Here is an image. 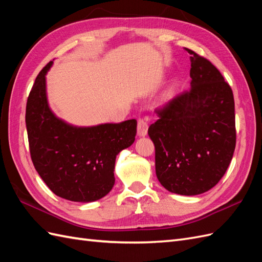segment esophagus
<instances>
[{"mask_svg": "<svg viewBox=\"0 0 262 262\" xmlns=\"http://www.w3.org/2000/svg\"><path fill=\"white\" fill-rule=\"evenodd\" d=\"M147 130H148V123L144 118L137 119V134L139 136H146Z\"/></svg>", "mask_w": 262, "mask_h": 262, "instance_id": "34e87169", "label": "esophagus"}]
</instances>
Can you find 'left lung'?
I'll return each instance as SVG.
<instances>
[{
    "instance_id": "left-lung-1",
    "label": "left lung",
    "mask_w": 262,
    "mask_h": 262,
    "mask_svg": "<svg viewBox=\"0 0 262 262\" xmlns=\"http://www.w3.org/2000/svg\"><path fill=\"white\" fill-rule=\"evenodd\" d=\"M190 56V90L156 110L148 128L156 175L173 193L192 196L216 186L236 148L234 100L218 69L196 52Z\"/></svg>"
}]
</instances>
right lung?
<instances>
[{
    "label": "right lung",
    "mask_w": 262,
    "mask_h": 262,
    "mask_svg": "<svg viewBox=\"0 0 262 262\" xmlns=\"http://www.w3.org/2000/svg\"><path fill=\"white\" fill-rule=\"evenodd\" d=\"M52 63L38 73L26 103L33 165L56 196L79 203L100 199L113 188L116 155L134 143L137 122L80 128L55 117L45 90V75Z\"/></svg>",
    "instance_id": "1"
}]
</instances>
